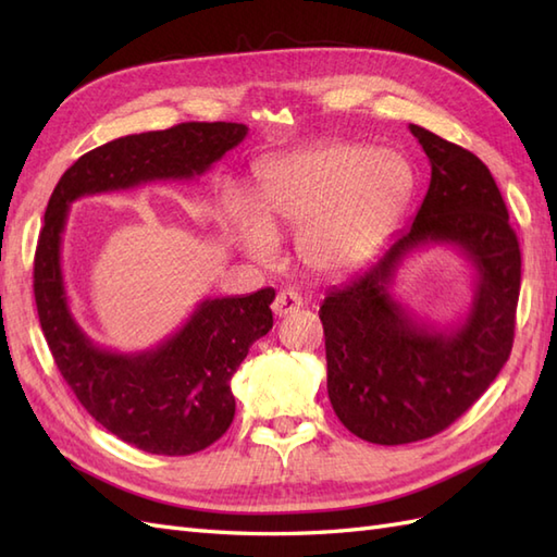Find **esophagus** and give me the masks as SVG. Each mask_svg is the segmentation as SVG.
Segmentation results:
<instances>
[{"label": "esophagus", "mask_w": 557, "mask_h": 557, "mask_svg": "<svg viewBox=\"0 0 557 557\" xmlns=\"http://www.w3.org/2000/svg\"><path fill=\"white\" fill-rule=\"evenodd\" d=\"M304 306V301H301V297L294 289H280L277 292V297H275V301H272V313L275 315H289V313H294V311H299Z\"/></svg>", "instance_id": "34e87169"}]
</instances>
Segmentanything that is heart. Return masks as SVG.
Segmentation results:
<instances>
[{
  "instance_id": "b5f03b06",
  "label": "heart",
  "mask_w": 557,
  "mask_h": 557,
  "mask_svg": "<svg viewBox=\"0 0 557 557\" xmlns=\"http://www.w3.org/2000/svg\"><path fill=\"white\" fill-rule=\"evenodd\" d=\"M411 186V168L397 152L330 140L265 164L256 210L232 194L224 212L248 256L270 260L277 232H299L306 265L321 275H345L393 232Z\"/></svg>"
}]
</instances>
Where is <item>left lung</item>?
I'll return each instance as SVG.
<instances>
[{"label": "left lung", "mask_w": 557, "mask_h": 557, "mask_svg": "<svg viewBox=\"0 0 557 557\" xmlns=\"http://www.w3.org/2000/svg\"><path fill=\"white\" fill-rule=\"evenodd\" d=\"M431 184L407 232L321 306L327 397L361 441L405 445L445 431L486 393L512 351L522 253L500 188L474 152L409 124ZM453 245L478 272L475 299L453 329L419 324L392 297L404 258Z\"/></svg>", "instance_id": "1"}]
</instances>
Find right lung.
Returning <instances> with one entry per match:
<instances>
[{
	"instance_id": "obj_1",
	"label": "right lung",
	"mask_w": 557,
	"mask_h": 557,
	"mask_svg": "<svg viewBox=\"0 0 557 557\" xmlns=\"http://www.w3.org/2000/svg\"><path fill=\"white\" fill-rule=\"evenodd\" d=\"M232 122H186L164 132L114 138L62 174L35 248L33 292L42 335L59 373L92 419L150 455H194L222 437L234 419L232 375L272 327L275 289L203 299L158 347L122 354L92 342L74 313L62 272L69 206L83 196L150 182L194 180L246 138Z\"/></svg>"
}]
</instances>
